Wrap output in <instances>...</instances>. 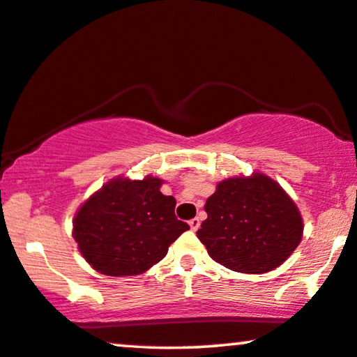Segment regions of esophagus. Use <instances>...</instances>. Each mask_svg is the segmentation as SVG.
<instances>
[{"mask_svg": "<svg viewBox=\"0 0 357 357\" xmlns=\"http://www.w3.org/2000/svg\"><path fill=\"white\" fill-rule=\"evenodd\" d=\"M189 225H190L192 230H199V227H200V219H199V218L190 219V220H189Z\"/></svg>", "mask_w": 357, "mask_h": 357, "instance_id": "1", "label": "esophagus"}]
</instances>
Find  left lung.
<instances>
[{"instance_id":"8db88e82","label":"left lung","mask_w":357,"mask_h":357,"mask_svg":"<svg viewBox=\"0 0 357 357\" xmlns=\"http://www.w3.org/2000/svg\"><path fill=\"white\" fill-rule=\"evenodd\" d=\"M205 211L197 236L213 260L240 273L280 267L302 240L296 203L262 173L220 181Z\"/></svg>"}]
</instances>
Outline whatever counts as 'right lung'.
I'll return each instance as SVG.
<instances>
[{"mask_svg": "<svg viewBox=\"0 0 357 357\" xmlns=\"http://www.w3.org/2000/svg\"><path fill=\"white\" fill-rule=\"evenodd\" d=\"M162 179L114 178L79 208L73 236L82 257L107 276L144 273L189 230L174 214L176 200L160 192Z\"/></svg>", "mask_w": 357, "mask_h": 357, "instance_id": "add662e5", "label": "right lung"}]
</instances>
